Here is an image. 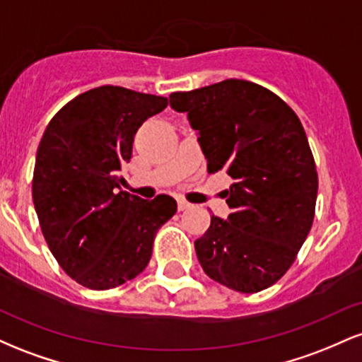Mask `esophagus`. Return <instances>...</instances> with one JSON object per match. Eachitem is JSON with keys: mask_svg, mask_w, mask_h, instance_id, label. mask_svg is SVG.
<instances>
[{"mask_svg": "<svg viewBox=\"0 0 362 362\" xmlns=\"http://www.w3.org/2000/svg\"><path fill=\"white\" fill-rule=\"evenodd\" d=\"M192 204L190 202H187L185 199H178V211H185V209H190Z\"/></svg>", "mask_w": 362, "mask_h": 362, "instance_id": "obj_1", "label": "esophagus"}]
</instances>
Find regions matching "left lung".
<instances>
[{
    "mask_svg": "<svg viewBox=\"0 0 362 362\" xmlns=\"http://www.w3.org/2000/svg\"><path fill=\"white\" fill-rule=\"evenodd\" d=\"M187 112L207 172L233 180L224 190L233 213L211 218L195 253L211 279L238 293L271 288L289 271L315 218L318 173L301 120L271 90L224 80L170 95Z\"/></svg>",
    "mask_w": 362,
    "mask_h": 362,
    "instance_id": "left-lung-1",
    "label": "left lung"
}]
</instances>
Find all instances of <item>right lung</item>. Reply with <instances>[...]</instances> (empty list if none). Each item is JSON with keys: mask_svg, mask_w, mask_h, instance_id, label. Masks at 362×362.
Instances as JSON below:
<instances>
[{"mask_svg": "<svg viewBox=\"0 0 362 362\" xmlns=\"http://www.w3.org/2000/svg\"><path fill=\"white\" fill-rule=\"evenodd\" d=\"M167 105V97L103 85L74 97L45 127L32 178L35 213L54 259L85 288L134 279L177 213L170 195L117 192L136 132Z\"/></svg>", "mask_w": 362, "mask_h": 362, "instance_id": "right-lung-1", "label": "right lung"}]
</instances>
